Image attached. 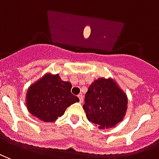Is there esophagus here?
<instances>
[{
    "instance_id": "obj_1",
    "label": "esophagus",
    "mask_w": 159,
    "mask_h": 159,
    "mask_svg": "<svg viewBox=\"0 0 159 159\" xmlns=\"http://www.w3.org/2000/svg\"><path fill=\"white\" fill-rule=\"evenodd\" d=\"M78 97L79 99H80V102H83V96H82V95H79Z\"/></svg>"
}]
</instances>
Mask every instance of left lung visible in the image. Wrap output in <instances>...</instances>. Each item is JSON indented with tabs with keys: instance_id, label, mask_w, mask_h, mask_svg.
I'll return each instance as SVG.
<instances>
[{
	"instance_id": "obj_1",
	"label": "left lung",
	"mask_w": 159,
	"mask_h": 159,
	"mask_svg": "<svg viewBox=\"0 0 159 159\" xmlns=\"http://www.w3.org/2000/svg\"><path fill=\"white\" fill-rule=\"evenodd\" d=\"M127 97L112 79H98L89 86L83 105L88 120L100 129L112 128L122 121Z\"/></svg>"
}]
</instances>
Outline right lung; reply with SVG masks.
<instances>
[{"instance_id":"right-lung-1","label":"right lung","mask_w":159,"mask_h":159,"mask_svg":"<svg viewBox=\"0 0 159 159\" xmlns=\"http://www.w3.org/2000/svg\"><path fill=\"white\" fill-rule=\"evenodd\" d=\"M72 84L58 75H46L29 88L27 108L44 122H53L63 115L67 107L80 101L71 93Z\"/></svg>"}]
</instances>
